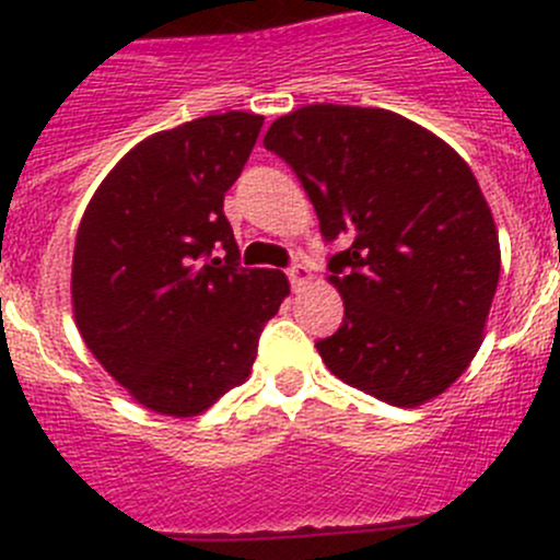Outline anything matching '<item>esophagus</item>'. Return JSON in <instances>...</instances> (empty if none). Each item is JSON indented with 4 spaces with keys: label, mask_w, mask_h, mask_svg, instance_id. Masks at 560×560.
<instances>
[{
    "label": "esophagus",
    "mask_w": 560,
    "mask_h": 560,
    "mask_svg": "<svg viewBox=\"0 0 560 560\" xmlns=\"http://www.w3.org/2000/svg\"><path fill=\"white\" fill-rule=\"evenodd\" d=\"M287 276H290V281H292V287H295V290H301V287H306L308 281L314 279V273H312V268H308V265H292L290 270H287Z\"/></svg>",
    "instance_id": "34e87169"
}]
</instances>
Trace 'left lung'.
Segmentation results:
<instances>
[{
	"label": "left lung",
	"instance_id": "obj_1",
	"mask_svg": "<svg viewBox=\"0 0 560 560\" xmlns=\"http://www.w3.org/2000/svg\"><path fill=\"white\" fill-rule=\"evenodd\" d=\"M265 149L301 178L332 254L343 325L316 341L347 385L393 406L439 398L471 365L501 273L499 230L471 167L385 107L306 105Z\"/></svg>",
	"mask_w": 560,
	"mask_h": 560
}]
</instances>
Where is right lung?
<instances>
[{"instance_id": "add662e5", "label": "right lung", "mask_w": 560, "mask_h": 560, "mask_svg": "<svg viewBox=\"0 0 560 560\" xmlns=\"http://www.w3.org/2000/svg\"><path fill=\"white\" fill-rule=\"evenodd\" d=\"M262 121L230 110L154 132L83 211L75 325L107 374L156 415L197 417L244 385L265 322L290 295L281 270L241 268L222 211Z\"/></svg>"}]
</instances>
